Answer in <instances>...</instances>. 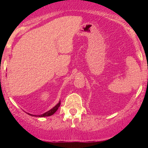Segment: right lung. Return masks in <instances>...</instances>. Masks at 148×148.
Masks as SVG:
<instances>
[{"label": "right lung", "mask_w": 148, "mask_h": 148, "mask_svg": "<svg viewBox=\"0 0 148 148\" xmlns=\"http://www.w3.org/2000/svg\"><path fill=\"white\" fill-rule=\"evenodd\" d=\"M60 101H59L58 103H57L56 105L55 106L53 107V108H51V110H49V111L46 112V113H43V114L42 115H32V114H29L30 115H33V116H35V117H47V116H51V115H52L53 114H54V113L56 112V111L58 109V108L60 107Z\"/></svg>", "instance_id": "right-lung-1"}]
</instances>
